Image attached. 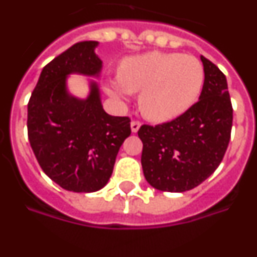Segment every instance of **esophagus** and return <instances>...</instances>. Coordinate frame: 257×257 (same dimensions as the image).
I'll list each match as a JSON object with an SVG mask.
<instances>
[{
    "instance_id": "obj_1",
    "label": "esophagus",
    "mask_w": 257,
    "mask_h": 257,
    "mask_svg": "<svg viewBox=\"0 0 257 257\" xmlns=\"http://www.w3.org/2000/svg\"><path fill=\"white\" fill-rule=\"evenodd\" d=\"M140 126H142V123H140L139 121H133L131 122V131H133V133H138Z\"/></svg>"
}]
</instances>
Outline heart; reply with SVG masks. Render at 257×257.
<instances>
[{"label": "heart", "instance_id": "b5f03b06", "mask_svg": "<svg viewBox=\"0 0 257 257\" xmlns=\"http://www.w3.org/2000/svg\"><path fill=\"white\" fill-rule=\"evenodd\" d=\"M203 83L205 69L197 58L180 52L152 51L123 59L118 77L106 81L105 90L115 99L140 92L139 105L145 117L166 122L196 104Z\"/></svg>", "mask_w": 257, "mask_h": 257}]
</instances>
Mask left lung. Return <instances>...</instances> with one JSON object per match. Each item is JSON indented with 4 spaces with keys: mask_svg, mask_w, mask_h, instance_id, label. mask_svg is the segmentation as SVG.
I'll list each match as a JSON object with an SVG mask.
<instances>
[{
    "mask_svg": "<svg viewBox=\"0 0 257 257\" xmlns=\"http://www.w3.org/2000/svg\"><path fill=\"white\" fill-rule=\"evenodd\" d=\"M201 96L184 114L157 126L143 124V172L152 187L181 193L196 188L215 172L230 140L233 108L221 70L205 56Z\"/></svg>",
    "mask_w": 257,
    "mask_h": 257,
    "instance_id": "left-lung-1",
    "label": "left lung"
}]
</instances>
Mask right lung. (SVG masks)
Listing matches in <instances>:
<instances>
[{"instance_id":"obj_1","label":"right lung","mask_w":257,"mask_h":257,"mask_svg":"<svg viewBox=\"0 0 257 257\" xmlns=\"http://www.w3.org/2000/svg\"><path fill=\"white\" fill-rule=\"evenodd\" d=\"M99 42L83 41L42 69L28 103V139L41 169L63 189L100 190L112 176L115 157L131 134L130 118L114 117L101 105L99 86L88 81L86 99L69 92V74L97 78L103 61Z\"/></svg>"}]
</instances>
